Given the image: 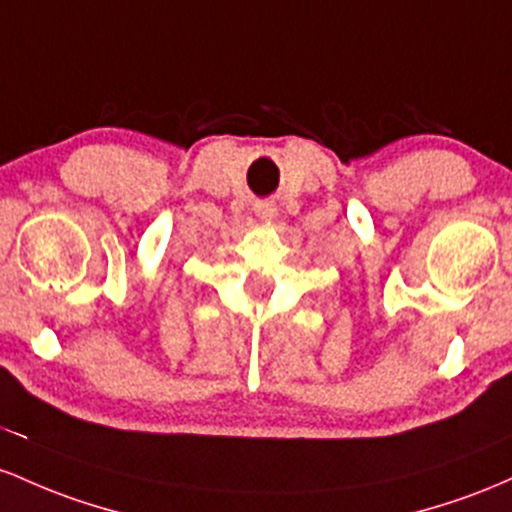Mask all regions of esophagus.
Listing matches in <instances>:
<instances>
[{"instance_id": "obj_1", "label": "esophagus", "mask_w": 512, "mask_h": 512, "mask_svg": "<svg viewBox=\"0 0 512 512\" xmlns=\"http://www.w3.org/2000/svg\"><path fill=\"white\" fill-rule=\"evenodd\" d=\"M254 212L258 220L263 222H271L275 215H278V208H275L273 200H258V203H254Z\"/></svg>"}]
</instances>
